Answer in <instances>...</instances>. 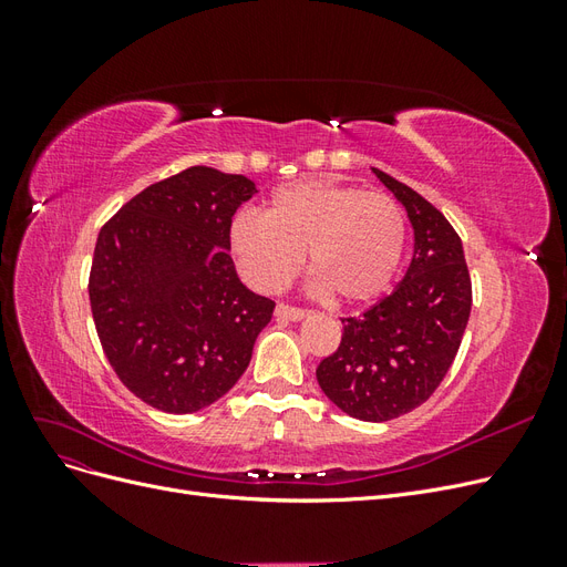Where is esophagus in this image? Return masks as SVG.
<instances>
[{
  "label": "esophagus",
  "mask_w": 567,
  "mask_h": 567,
  "mask_svg": "<svg viewBox=\"0 0 567 567\" xmlns=\"http://www.w3.org/2000/svg\"><path fill=\"white\" fill-rule=\"evenodd\" d=\"M274 315H277V319H286V321H302L310 312L302 310V307H293V305L279 302L277 310H274Z\"/></svg>",
  "instance_id": "obj_1"
}]
</instances>
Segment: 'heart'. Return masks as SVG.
Instances as JSON below:
<instances>
[{
  "mask_svg": "<svg viewBox=\"0 0 567 567\" xmlns=\"http://www.w3.org/2000/svg\"><path fill=\"white\" fill-rule=\"evenodd\" d=\"M231 252L246 279L281 290L310 250L317 293L364 305L394 284L406 250V217L400 203L329 177L298 179L274 188L265 215L231 221Z\"/></svg>",
  "mask_w": 567,
  "mask_h": 567,
  "instance_id": "1",
  "label": "heart"
}]
</instances>
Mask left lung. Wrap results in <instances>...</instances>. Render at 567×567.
<instances>
[{"instance_id":"left-lung-1","label":"left lung","mask_w":567,"mask_h":567,"mask_svg":"<svg viewBox=\"0 0 567 567\" xmlns=\"http://www.w3.org/2000/svg\"><path fill=\"white\" fill-rule=\"evenodd\" d=\"M414 227V257L402 284L359 317L321 359L317 381L338 409L359 421H390L437 390L458 352L473 290L461 238L435 205L373 167Z\"/></svg>"}]
</instances>
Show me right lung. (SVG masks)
Returning a JSON list of instances; mask_svg holds the SVG:
<instances>
[{
    "label": "right lung",
    "mask_w": 567,
    "mask_h": 567,
    "mask_svg": "<svg viewBox=\"0 0 567 567\" xmlns=\"http://www.w3.org/2000/svg\"><path fill=\"white\" fill-rule=\"evenodd\" d=\"M255 184L194 165L146 186L99 231L90 302L117 379L167 414L227 394L250 364L274 300L238 279L231 217Z\"/></svg>",
    "instance_id": "1"
}]
</instances>
